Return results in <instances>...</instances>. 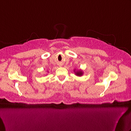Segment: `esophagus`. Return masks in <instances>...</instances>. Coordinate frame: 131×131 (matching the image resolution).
Masks as SVG:
<instances>
[{
    "label": "esophagus",
    "instance_id": "esophagus-1",
    "mask_svg": "<svg viewBox=\"0 0 131 131\" xmlns=\"http://www.w3.org/2000/svg\"><path fill=\"white\" fill-rule=\"evenodd\" d=\"M60 66H61V65H60Z\"/></svg>",
    "mask_w": 131,
    "mask_h": 131
}]
</instances>
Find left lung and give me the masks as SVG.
Segmentation results:
<instances>
[{
	"label": "left lung",
	"mask_w": 131,
	"mask_h": 131,
	"mask_svg": "<svg viewBox=\"0 0 131 131\" xmlns=\"http://www.w3.org/2000/svg\"><path fill=\"white\" fill-rule=\"evenodd\" d=\"M74 73H75V75L77 76H82L83 75V71L81 70H78V71H75V70H74Z\"/></svg>",
	"instance_id": "left-lung-1"
}]
</instances>
